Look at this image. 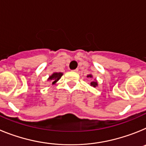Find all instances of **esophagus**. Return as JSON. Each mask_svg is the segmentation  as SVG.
<instances>
[{
	"label": "esophagus",
	"mask_w": 146,
	"mask_h": 146,
	"mask_svg": "<svg viewBox=\"0 0 146 146\" xmlns=\"http://www.w3.org/2000/svg\"><path fill=\"white\" fill-rule=\"evenodd\" d=\"M74 71V72H78V69H74V70H73Z\"/></svg>",
	"instance_id": "esophagus-1"
}]
</instances>
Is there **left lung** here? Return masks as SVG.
<instances>
[{
  "label": "left lung",
  "mask_w": 146,
  "mask_h": 146,
  "mask_svg": "<svg viewBox=\"0 0 146 146\" xmlns=\"http://www.w3.org/2000/svg\"><path fill=\"white\" fill-rule=\"evenodd\" d=\"M87 77H89V78H92L93 76H92V74H88V75H87ZM91 86H93V87H94V88L96 87V86H98L97 82H96V80H95V81H91Z\"/></svg>",
  "instance_id": "1"
}]
</instances>
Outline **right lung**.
<instances>
[{"label":"right lung","mask_w":146,"mask_h":146,"mask_svg":"<svg viewBox=\"0 0 146 146\" xmlns=\"http://www.w3.org/2000/svg\"><path fill=\"white\" fill-rule=\"evenodd\" d=\"M62 75H63V73H61V72H54L52 75L49 77L48 80L52 81V84L54 85L60 80Z\"/></svg>","instance_id":"1"}]
</instances>
